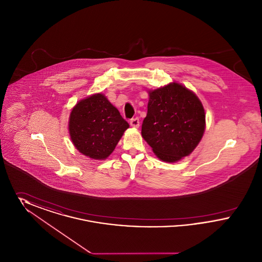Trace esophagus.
Segmentation results:
<instances>
[{
  "label": "esophagus",
  "instance_id": "34e87169",
  "mask_svg": "<svg viewBox=\"0 0 262 262\" xmlns=\"http://www.w3.org/2000/svg\"><path fill=\"white\" fill-rule=\"evenodd\" d=\"M130 125L133 126V127H136L137 128L138 126H139V120H138V118H135V119H132L130 120Z\"/></svg>",
  "mask_w": 262,
  "mask_h": 262
}]
</instances>
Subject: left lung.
<instances>
[{"instance_id":"left-lung-1","label":"left lung","mask_w":262,"mask_h":262,"mask_svg":"<svg viewBox=\"0 0 262 262\" xmlns=\"http://www.w3.org/2000/svg\"><path fill=\"white\" fill-rule=\"evenodd\" d=\"M148 92L141 136L164 162L188 156L203 137L205 111L195 93L178 82Z\"/></svg>"}]
</instances>
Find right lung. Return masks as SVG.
Listing matches in <instances>:
<instances>
[{
  "mask_svg": "<svg viewBox=\"0 0 262 262\" xmlns=\"http://www.w3.org/2000/svg\"><path fill=\"white\" fill-rule=\"evenodd\" d=\"M128 127L119 110L102 93L78 101L69 119L73 144L93 160L107 159Z\"/></svg>",
  "mask_w": 262,
  "mask_h": 262,
  "instance_id": "1",
  "label": "right lung"
}]
</instances>
